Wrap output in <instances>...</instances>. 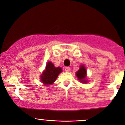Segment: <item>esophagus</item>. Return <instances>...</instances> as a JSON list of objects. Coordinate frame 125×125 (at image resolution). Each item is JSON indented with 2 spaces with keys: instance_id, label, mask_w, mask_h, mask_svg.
<instances>
[{
  "instance_id": "34e87169",
  "label": "esophagus",
  "mask_w": 125,
  "mask_h": 125,
  "mask_svg": "<svg viewBox=\"0 0 125 125\" xmlns=\"http://www.w3.org/2000/svg\"><path fill=\"white\" fill-rule=\"evenodd\" d=\"M69 70H70V68H69V67H65V71H66V72H68L69 71Z\"/></svg>"
}]
</instances>
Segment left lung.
Returning a JSON list of instances; mask_svg holds the SVG:
<instances>
[{
    "instance_id": "obj_1",
    "label": "left lung",
    "mask_w": 125,
    "mask_h": 125,
    "mask_svg": "<svg viewBox=\"0 0 125 125\" xmlns=\"http://www.w3.org/2000/svg\"><path fill=\"white\" fill-rule=\"evenodd\" d=\"M76 76L79 80L81 82L86 83H87V80H85V77H86V69L83 65H81L79 70L76 72Z\"/></svg>"
}]
</instances>
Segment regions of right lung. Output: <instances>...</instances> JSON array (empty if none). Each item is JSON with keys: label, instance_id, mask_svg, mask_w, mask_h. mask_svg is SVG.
I'll list each match as a JSON object with an SVG mask.
<instances>
[{"label": "right lung", "instance_id": "1", "mask_svg": "<svg viewBox=\"0 0 125 125\" xmlns=\"http://www.w3.org/2000/svg\"><path fill=\"white\" fill-rule=\"evenodd\" d=\"M61 72L62 69L60 67L56 68L51 62H48L46 66V69L41 76L42 82L47 85L53 84Z\"/></svg>", "mask_w": 125, "mask_h": 125}]
</instances>
